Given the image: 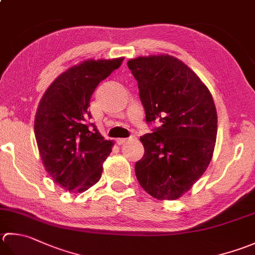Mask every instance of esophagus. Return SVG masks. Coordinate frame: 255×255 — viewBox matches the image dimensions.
<instances>
[{"instance_id": "34e87169", "label": "esophagus", "mask_w": 255, "mask_h": 255, "mask_svg": "<svg viewBox=\"0 0 255 255\" xmlns=\"http://www.w3.org/2000/svg\"><path fill=\"white\" fill-rule=\"evenodd\" d=\"M133 138H134V136H130L129 138H118V139H116V142L118 144H124L125 142H127L128 140H130V139H133Z\"/></svg>"}]
</instances>
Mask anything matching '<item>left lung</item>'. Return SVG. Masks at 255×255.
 Instances as JSON below:
<instances>
[{
    "instance_id": "obj_1",
    "label": "left lung",
    "mask_w": 255,
    "mask_h": 255,
    "mask_svg": "<svg viewBox=\"0 0 255 255\" xmlns=\"http://www.w3.org/2000/svg\"><path fill=\"white\" fill-rule=\"evenodd\" d=\"M138 82L146 122L161 127L140 137L143 157L138 182L158 200H176L190 190L210 163L218 132L212 95L198 75L168 54L127 62Z\"/></svg>"
}]
</instances>
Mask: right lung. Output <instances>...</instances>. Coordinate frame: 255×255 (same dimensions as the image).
<instances>
[{"mask_svg":"<svg viewBox=\"0 0 255 255\" xmlns=\"http://www.w3.org/2000/svg\"><path fill=\"white\" fill-rule=\"evenodd\" d=\"M124 57L87 59L62 73L44 93L34 122L39 156L53 181L74 193L88 190L99 181L103 163L112 152L113 140H105L86 122L91 97L103 79L121 66Z\"/></svg>","mask_w":255,"mask_h":255,"instance_id":"obj_1","label":"right lung"}]
</instances>
